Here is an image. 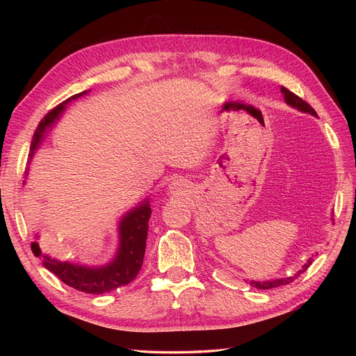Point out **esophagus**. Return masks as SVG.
<instances>
[{"label": "esophagus", "mask_w": 356, "mask_h": 356, "mask_svg": "<svg viewBox=\"0 0 356 356\" xmlns=\"http://www.w3.org/2000/svg\"><path fill=\"white\" fill-rule=\"evenodd\" d=\"M174 186H175V187H177V182H175V184H174Z\"/></svg>", "instance_id": "34e87169"}]
</instances>
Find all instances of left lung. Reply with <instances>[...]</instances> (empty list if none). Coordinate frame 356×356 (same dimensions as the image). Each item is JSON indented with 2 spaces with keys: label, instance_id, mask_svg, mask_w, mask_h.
Masks as SVG:
<instances>
[{
  "label": "left lung",
  "instance_id": "1",
  "mask_svg": "<svg viewBox=\"0 0 356 356\" xmlns=\"http://www.w3.org/2000/svg\"><path fill=\"white\" fill-rule=\"evenodd\" d=\"M281 92H282L284 96H285L286 104H289L291 106H296L297 110L303 111V113H309V114H312V115H318L316 111H315L314 108H312V106H310L306 101H303V99L300 98V96H297L296 93H293L291 90H288L286 88H284V86L281 88ZM310 264H312V258H309L307 263H306L303 267H301V270H298L294 276L282 277V279H273V281H266V282H255V281H251L250 284H251L252 286L258 288V289H270V288H276V286H281V285H286V284L293 282L294 279H297L301 273H305Z\"/></svg>",
  "mask_w": 356,
  "mask_h": 356
}]
</instances>
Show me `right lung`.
<instances>
[{"label":"right lung","instance_id":"1","mask_svg":"<svg viewBox=\"0 0 356 356\" xmlns=\"http://www.w3.org/2000/svg\"><path fill=\"white\" fill-rule=\"evenodd\" d=\"M84 93L86 92L71 96V98L56 105L55 108L50 110L41 118V122L35 129V134L32 136L29 159H32L35 149L38 148L42 134L56 120L59 114L65 110L67 104L72 99H77L79 96ZM149 215H152V208H149L148 202L141 203L138 208L124 215L123 220L120 221V227H118V232H120V246H118L117 257L114 258L113 263L104 267H84L79 264H71L68 261H58L55 258H50L49 255L42 254L37 242L31 243V250L35 254V257L42 258V266L49 272L56 275L68 286H72L74 289L83 291V293L88 294L108 293V291L132 282L139 270H141L145 254Z\"/></svg>","mask_w":356,"mask_h":356}]
</instances>
